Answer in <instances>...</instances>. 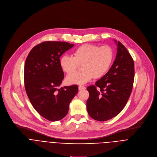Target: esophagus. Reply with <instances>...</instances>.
<instances>
[{
    "label": "esophagus",
    "mask_w": 157,
    "mask_h": 157,
    "mask_svg": "<svg viewBox=\"0 0 157 157\" xmlns=\"http://www.w3.org/2000/svg\"><path fill=\"white\" fill-rule=\"evenodd\" d=\"M78 89H79V90H82V89H86V87H84V86H79L78 87Z\"/></svg>",
    "instance_id": "obj_1"
}]
</instances>
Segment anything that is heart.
<instances>
[{
	"label": "heart",
	"mask_w": 157,
	"mask_h": 157,
	"mask_svg": "<svg viewBox=\"0 0 157 157\" xmlns=\"http://www.w3.org/2000/svg\"><path fill=\"white\" fill-rule=\"evenodd\" d=\"M73 55L74 56L63 55L59 59L62 70L67 74H71L66 79L67 83L70 84H84L94 78H102L109 70L114 57L113 49L110 46L99 47L90 44L79 47L75 50ZM79 64H83V71L74 74Z\"/></svg>",
	"instance_id": "1"
}]
</instances>
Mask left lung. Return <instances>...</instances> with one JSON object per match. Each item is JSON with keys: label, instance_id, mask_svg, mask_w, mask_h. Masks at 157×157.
Returning a JSON list of instances; mask_svg holds the SVG:
<instances>
[{"label": "left lung", "instance_id": "left-lung-1", "mask_svg": "<svg viewBox=\"0 0 157 157\" xmlns=\"http://www.w3.org/2000/svg\"><path fill=\"white\" fill-rule=\"evenodd\" d=\"M116 59L109 71L95 85L87 87L89 93L86 107L93 119L106 121L117 116L125 106L134 81V62L120 41Z\"/></svg>", "mask_w": 157, "mask_h": 157}]
</instances>
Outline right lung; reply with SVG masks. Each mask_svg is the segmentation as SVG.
I'll list each match as a JSON object with an SVG mask.
<instances>
[{"label": "right lung", "instance_id": "obj_1", "mask_svg": "<svg viewBox=\"0 0 157 157\" xmlns=\"http://www.w3.org/2000/svg\"><path fill=\"white\" fill-rule=\"evenodd\" d=\"M73 46L64 41H44L32 49L25 61L27 94L37 113L50 121L66 116L70 102L78 92L77 85L58 89L64 78L59 58Z\"/></svg>", "mask_w": 157, "mask_h": 157}]
</instances>
